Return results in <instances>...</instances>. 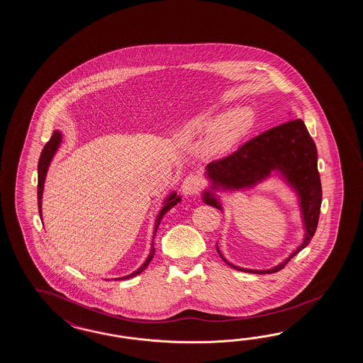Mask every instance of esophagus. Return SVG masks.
Instances as JSON below:
<instances>
[{
  "instance_id": "1",
  "label": "esophagus",
  "mask_w": 363,
  "mask_h": 363,
  "mask_svg": "<svg viewBox=\"0 0 363 363\" xmlns=\"http://www.w3.org/2000/svg\"><path fill=\"white\" fill-rule=\"evenodd\" d=\"M202 187V182H201V178L196 177V176H187L182 182V191L187 195H194L201 190Z\"/></svg>"
}]
</instances>
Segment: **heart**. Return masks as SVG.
<instances>
[{
	"mask_svg": "<svg viewBox=\"0 0 363 363\" xmlns=\"http://www.w3.org/2000/svg\"><path fill=\"white\" fill-rule=\"evenodd\" d=\"M253 122V113L247 107H241L227 116H221L216 111H206L190 119L184 127L189 135H203L213 131L210 144L213 150H225L247 133Z\"/></svg>",
	"mask_w": 363,
	"mask_h": 363,
	"instance_id": "b5f03b06",
	"label": "heart"
}]
</instances>
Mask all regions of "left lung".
<instances>
[{
  "label": "left lung",
  "mask_w": 363,
  "mask_h": 363,
  "mask_svg": "<svg viewBox=\"0 0 363 363\" xmlns=\"http://www.w3.org/2000/svg\"><path fill=\"white\" fill-rule=\"evenodd\" d=\"M211 179V189L239 190L250 187L278 172L299 195L301 215L306 228L303 244L294 250L282 264L267 270L241 269L230 264L216 245V250L224 262L240 272L255 274H272L282 270L292 257L307 247L318 228L321 207V182L318 170V150L301 119H295L259 133L244 143L239 150L223 159L215 160L206 168ZM204 203L220 208L219 201L210 190L204 191Z\"/></svg>",
  "instance_id": "left-lung-1"
}]
</instances>
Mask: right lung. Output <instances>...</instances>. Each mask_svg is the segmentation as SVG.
Listing matches in <instances>:
<instances>
[{"label":"right lung","mask_w":363,"mask_h":363,"mask_svg":"<svg viewBox=\"0 0 363 363\" xmlns=\"http://www.w3.org/2000/svg\"><path fill=\"white\" fill-rule=\"evenodd\" d=\"M60 144H62V133H59V131H53L52 136H51V139L45 144V148H43L42 153H40L39 162H38V208H39L40 218H42V195H43V189H45V174H47V170H48V167H50V164H51V160H52L53 156H55V153H56V150H57ZM178 202H181V196H178L177 193H172V194L169 195L168 198L165 199L164 206H162V208L160 210L157 219H156L155 230H153V238L156 236V232H157V228H159L160 221L164 218V215L168 213L172 207H174ZM155 252H156V249H155L153 242H152L150 256L147 257L145 262H144L136 272H133V274L125 275V277H122V278H116V281H118V279H128V278H133V277L140 274L143 270H144L147 266L150 265L152 258L155 256ZM106 281H108V279H106Z\"/></svg>","instance_id":"add662e5"}]
</instances>
